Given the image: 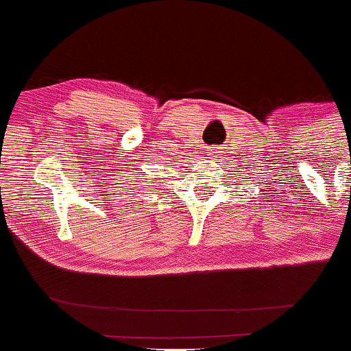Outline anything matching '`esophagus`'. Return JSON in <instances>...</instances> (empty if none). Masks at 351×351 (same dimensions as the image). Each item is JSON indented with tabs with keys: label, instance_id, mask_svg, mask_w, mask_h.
Instances as JSON below:
<instances>
[{
	"label": "esophagus",
	"instance_id": "obj_1",
	"mask_svg": "<svg viewBox=\"0 0 351 351\" xmlns=\"http://www.w3.org/2000/svg\"><path fill=\"white\" fill-rule=\"evenodd\" d=\"M210 153H216V151H210Z\"/></svg>",
	"mask_w": 351,
	"mask_h": 351
}]
</instances>
